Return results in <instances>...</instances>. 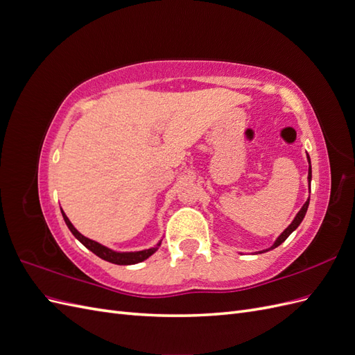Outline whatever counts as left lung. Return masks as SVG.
Here are the masks:
<instances>
[{"instance_id": "8db88e82", "label": "left lung", "mask_w": 355, "mask_h": 355, "mask_svg": "<svg viewBox=\"0 0 355 355\" xmlns=\"http://www.w3.org/2000/svg\"><path fill=\"white\" fill-rule=\"evenodd\" d=\"M308 159H309V157H308ZM309 163H311V161H309ZM308 180L311 182V166H309V171H308ZM308 206H309V198L306 200V202L304 204V206H302V209H300L299 210V213L296 214V218L293 219V222L292 223H290L288 225V227L286 228V231L280 235V237H278L277 239V241L270 247V249H268V250H272V249H275V247H278V245H280L287 237H288V235L290 234H292L297 227H299V225H300V222H302L304 220V218H305V213H306V210H308Z\"/></svg>"}]
</instances>
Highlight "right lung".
Returning a JSON list of instances; mask_svg holds the SVG:
<instances>
[{
  "mask_svg": "<svg viewBox=\"0 0 355 355\" xmlns=\"http://www.w3.org/2000/svg\"><path fill=\"white\" fill-rule=\"evenodd\" d=\"M62 216H63V219H65V223L68 225V228L73 234L75 239L80 240L96 256H99V257H102L103 261H108L111 263H115V265H133V263H139V262L148 259V257L151 256V254H154L155 250H157V247H153V249L142 250V252H133V253H116V252H112V250L108 249V247H105V245H102L99 243H96V241H93V240H90L87 237H84L83 234H80L77 230L73 228V225L69 222V219L67 218V214L63 213V210H62Z\"/></svg>",
  "mask_w": 355,
  "mask_h": 355,
  "instance_id": "1",
  "label": "right lung"
}]
</instances>
